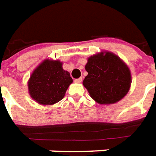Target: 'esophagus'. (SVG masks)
Instances as JSON below:
<instances>
[{
	"mask_svg": "<svg viewBox=\"0 0 156 156\" xmlns=\"http://www.w3.org/2000/svg\"><path fill=\"white\" fill-rule=\"evenodd\" d=\"M82 80H83V78H77V79H75V80H74V83H81Z\"/></svg>",
	"mask_w": 156,
	"mask_h": 156,
	"instance_id": "obj_1",
	"label": "esophagus"
}]
</instances>
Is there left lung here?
<instances>
[{
  "instance_id": "left-lung-1",
  "label": "left lung",
  "mask_w": 156,
  "mask_h": 156,
  "mask_svg": "<svg viewBox=\"0 0 156 156\" xmlns=\"http://www.w3.org/2000/svg\"><path fill=\"white\" fill-rule=\"evenodd\" d=\"M85 69L88 74L83 84L98 104L107 105L119 102L130 89V69L113 52L101 51L90 56Z\"/></svg>"
}]
</instances>
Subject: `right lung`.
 I'll list each match as a JSON object with an SVG mask.
<instances>
[{
  "mask_svg": "<svg viewBox=\"0 0 156 156\" xmlns=\"http://www.w3.org/2000/svg\"><path fill=\"white\" fill-rule=\"evenodd\" d=\"M59 60L47 58L33 70L27 82L28 92L40 105H52L64 98L73 83L70 73Z\"/></svg>",
  "mask_w": 156,
  "mask_h": 156,
  "instance_id": "1",
  "label": "right lung"
}]
</instances>
